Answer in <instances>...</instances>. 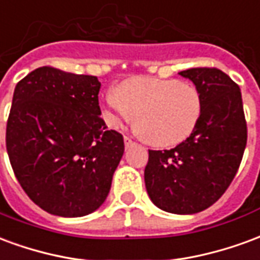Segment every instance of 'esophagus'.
Returning a JSON list of instances; mask_svg holds the SVG:
<instances>
[{
	"instance_id": "1",
	"label": "esophagus",
	"mask_w": 260,
	"mask_h": 260,
	"mask_svg": "<svg viewBox=\"0 0 260 260\" xmlns=\"http://www.w3.org/2000/svg\"><path fill=\"white\" fill-rule=\"evenodd\" d=\"M124 142H125V147H126V149H128V147L134 146V145H135V142L132 141V139H131L129 136H125V138H124Z\"/></svg>"
}]
</instances>
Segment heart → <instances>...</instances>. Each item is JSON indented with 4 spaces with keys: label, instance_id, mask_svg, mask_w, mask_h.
<instances>
[{
    "label": "heart",
    "instance_id": "1",
    "mask_svg": "<svg viewBox=\"0 0 260 260\" xmlns=\"http://www.w3.org/2000/svg\"><path fill=\"white\" fill-rule=\"evenodd\" d=\"M106 117L113 125L136 118L142 136L154 146H175L201 124L205 102L192 83L177 79L135 76L117 91L103 96Z\"/></svg>",
    "mask_w": 260,
    "mask_h": 260
}]
</instances>
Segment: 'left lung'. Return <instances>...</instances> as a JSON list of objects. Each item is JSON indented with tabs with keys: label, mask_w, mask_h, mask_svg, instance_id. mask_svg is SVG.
<instances>
[{
	"label": "left lung",
	"mask_w": 260,
	"mask_h": 260,
	"mask_svg": "<svg viewBox=\"0 0 260 260\" xmlns=\"http://www.w3.org/2000/svg\"><path fill=\"white\" fill-rule=\"evenodd\" d=\"M201 90V124L170 150H149L145 184L161 210L193 214L217 202L240 169L246 146L245 114L240 86L217 68L181 71Z\"/></svg>",
	"instance_id": "8db88e82"
}]
</instances>
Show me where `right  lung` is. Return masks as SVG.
Returning <instances> with one entry per match:
<instances>
[{
    "mask_svg": "<svg viewBox=\"0 0 260 260\" xmlns=\"http://www.w3.org/2000/svg\"><path fill=\"white\" fill-rule=\"evenodd\" d=\"M97 76L42 67L18 82L7 122L16 180L43 210L80 217L106 201L124 138L100 118Z\"/></svg>",
    "mask_w": 260,
    "mask_h": 260,
    "instance_id": "1",
    "label": "right lung"
}]
</instances>
